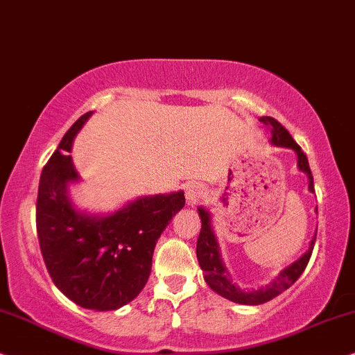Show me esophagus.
<instances>
[{
    "mask_svg": "<svg viewBox=\"0 0 355 355\" xmlns=\"http://www.w3.org/2000/svg\"><path fill=\"white\" fill-rule=\"evenodd\" d=\"M202 195H205V190H202V187L198 185V183H191V185L187 187L185 198H187V202L190 206L196 205V202L201 200Z\"/></svg>",
    "mask_w": 355,
    "mask_h": 355,
    "instance_id": "esophagus-1",
    "label": "esophagus"
}]
</instances>
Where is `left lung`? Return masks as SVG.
<instances>
[{
    "label": "left lung",
    "mask_w": 355,
    "mask_h": 355,
    "mask_svg": "<svg viewBox=\"0 0 355 355\" xmlns=\"http://www.w3.org/2000/svg\"><path fill=\"white\" fill-rule=\"evenodd\" d=\"M259 121L264 123V125L272 130V138H271L272 144L282 146V148H291L295 150L297 157H299V168L302 172L309 175V190L311 193H315L313 175H311L309 159H306L305 153L302 150L300 146L295 143L289 131H287L279 121L274 120L272 116H263L259 118ZM198 212H200V217H201V232L196 243V257L201 269L205 271V281L207 282V286H209L212 291L217 292V294L222 297H225V299L235 302V304L259 305V304H264V302H269L271 299H274V297H277L284 291L289 289V287L299 279L300 274L305 271L306 264L310 261L311 252H313L315 237L311 240L309 252L302 254L300 259H297L295 263H292L289 268L284 269V271H281L279 276H277L271 284L266 287H261V289L258 291H242L239 286H235L234 282L230 281L229 272H227L224 263H222L220 254H219V245H217L214 234H212L211 230L209 214H207V211L202 209V207H200Z\"/></svg>",
    "instance_id": "obj_1"
}]
</instances>
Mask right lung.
Here are the masks:
<instances>
[{
    "label": "right lung",
    "instance_id": "1",
    "mask_svg": "<svg viewBox=\"0 0 355 355\" xmlns=\"http://www.w3.org/2000/svg\"><path fill=\"white\" fill-rule=\"evenodd\" d=\"M92 112L78 118L42 170L37 235L55 286L76 305L116 310L143 291L157 239L185 206L183 191L139 198L115 214L92 217L71 205L66 185L78 180L71 146Z\"/></svg>",
    "mask_w": 355,
    "mask_h": 355
}]
</instances>
